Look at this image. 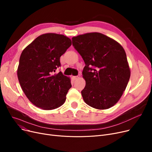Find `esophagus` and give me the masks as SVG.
<instances>
[{
	"mask_svg": "<svg viewBox=\"0 0 152 152\" xmlns=\"http://www.w3.org/2000/svg\"><path fill=\"white\" fill-rule=\"evenodd\" d=\"M73 79H74V80H76V79H77L79 77V76H73Z\"/></svg>",
	"mask_w": 152,
	"mask_h": 152,
	"instance_id": "esophagus-1",
	"label": "esophagus"
}]
</instances>
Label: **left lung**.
<instances>
[{
  "instance_id": "obj_1",
  "label": "left lung",
  "mask_w": 152,
  "mask_h": 152,
  "mask_svg": "<svg viewBox=\"0 0 152 152\" xmlns=\"http://www.w3.org/2000/svg\"><path fill=\"white\" fill-rule=\"evenodd\" d=\"M72 42L86 64V86L81 91L84 102L99 110L112 107L121 97L131 76L123 47L100 33L73 37Z\"/></svg>"
}]
</instances>
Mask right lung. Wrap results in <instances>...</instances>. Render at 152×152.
<instances>
[{
  "instance_id": "obj_1",
  "label": "right lung",
  "mask_w": 152,
  "mask_h": 152,
  "mask_svg": "<svg viewBox=\"0 0 152 152\" xmlns=\"http://www.w3.org/2000/svg\"><path fill=\"white\" fill-rule=\"evenodd\" d=\"M71 45L68 37L46 33L36 38L21 54L17 69L23 91L33 105L50 110L61 106L71 87L70 77L61 71L60 57Z\"/></svg>"
}]
</instances>
